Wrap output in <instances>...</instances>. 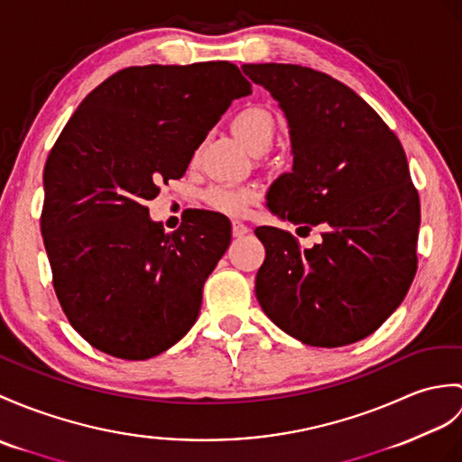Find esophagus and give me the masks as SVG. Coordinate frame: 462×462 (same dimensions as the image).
I'll list each match as a JSON object with an SVG mask.
<instances>
[{"label":"esophagus","instance_id":"34e87169","mask_svg":"<svg viewBox=\"0 0 462 462\" xmlns=\"http://www.w3.org/2000/svg\"><path fill=\"white\" fill-rule=\"evenodd\" d=\"M250 232V228L245 226V224H242L240 220H234L232 222V234H234V238H242V236H245Z\"/></svg>","mask_w":462,"mask_h":462}]
</instances>
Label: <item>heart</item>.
Returning a JSON list of instances; mask_svg holds the SVG:
<instances>
[{
  "mask_svg": "<svg viewBox=\"0 0 462 462\" xmlns=\"http://www.w3.org/2000/svg\"><path fill=\"white\" fill-rule=\"evenodd\" d=\"M230 130L252 153L260 155L270 149L277 125L270 110L262 108V106H245V108L234 114L230 120ZM205 199L212 208L220 212L242 214L257 199V190L252 187L217 185L207 190Z\"/></svg>",
  "mask_w": 462,
  "mask_h": 462,
  "instance_id": "heart-1",
  "label": "heart"
}]
</instances>
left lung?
I'll return each instance as SVG.
<instances>
[{"label": "left lung", "instance_id": "1", "mask_svg": "<svg viewBox=\"0 0 462 462\" xmlns=\"http://www.w3.org/2000/svg\"><path fill=\"white\" fill-rule=\"evenodd\" d=\"M270 90L291 137L293 169L273 180L267 208L323 242L255 228L265 260L255 275L263 313L309 346L372 335L400 307L417 270L420 195L400 139L346 84L299 64H244ZM299 228V230H301Z\"/></svg>", "mask_w": 462, "mask_h": 462}]
</instances>
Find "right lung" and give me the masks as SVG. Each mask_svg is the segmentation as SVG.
Here are the masks:
<instances>
[{"mask_svg":"<svg viewBox=\"0 0 462 462\" xmlns=\"http://www.w3.org/2000/svg\"><path fill=\"white\" fill-rule=\"evenodd\" d=\"M248 94L228 60L130 67L96 86L64 125L42 173L41 234L64 315L94 348L147 360L195 325L230 220L195 210L165 234L145 200L185 175L222 114Z\"/></svg>","mask_w":462,"mask_h":462,"instance_id":"add662e5","label":"right lung"}]
</instances>
